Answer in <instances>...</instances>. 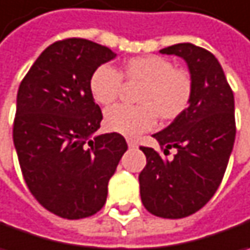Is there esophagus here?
Wrapping results in <instances>:
<instances>
[{"label": "esophagus", "mask_w": 250, "mask_h": 250, "mask_svg": "<svg viewBox=\"0 0 250 250\" xmlns=\"http://www.w3.org/2000/svg\"><path fill=\"white\" fill-rule=\"evenodd\" d=\"M126 144H128V146H129L131 149L138 147V142H136V141H133V139H128V141H126Z\"/></svg>", "instance_id": "34e87169"}]
</instances>
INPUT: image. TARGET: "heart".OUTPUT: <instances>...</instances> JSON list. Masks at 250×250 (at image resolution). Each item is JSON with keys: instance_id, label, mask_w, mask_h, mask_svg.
I'll return each instance as SVG.
<instances>
[{"instance_id": "heart-1", "label": "heart", "mask_w": 250, "mask_h": 250, "mask_svg": "<svg viewBox=\"0 0 250 250\" xmlns=\"http://www.w3.org/2000/svg\"><path fill=\"white\" fill-rule=\"evenodd\" d=\"M128 83L142 84L136 101L141 105H117L109 108L104 117L108 131L133 138L155 126L157 117L174 121L184 114L191 101L193 83L190 74L166 57L147 55L129 59L121 70ZM108 64L94 70L90 77V93L101 105H111L118 98L122 79Z\"/></svg>"}]
</instances>
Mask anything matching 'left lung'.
I'll return each mask as SVG.
<instances>
[{
  "instance_id": "left-lung-1",
  "label": "left lung",
  "mask_w": 250,
  "mask_h": 250,
  "mask_svg": "<svg viewBox=\"0 0 250 250\" xmlns=\"http://www.w3.org/2000/svg\"><path fill=\"white\" fill-rule=\"evenodd\" d=\"M181 57L193 83L191 101L167 128L152 135L163 153L141 146L146 166L139 174L145 208L160 218L177 219L201 209L219 187L235 142V101L217 57L193 43L160 50Z\"/></svg>"
}]
</instances>
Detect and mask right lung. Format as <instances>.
Wrapping results in <instances>:
<instances>
[{
  "label": "right lung",
  "mask_w": 250,
  "mask_h": 250,
  "mask_svg": "<svg viewBox=\"0 0 250 250\" xmlns=\"http://www.w3.org/2000/svg\"><path fill=\"white\" fill-rule=\"evenodd\" d=\"M115 57L87 39L59 41L19 85L14 121L19 166L39 204L62 218H85L104 207L108 181L128 149L119 133L95 135L103 114L90 77Z\"/></svg>",
  "instance_id": "1"
}]
</instances>
